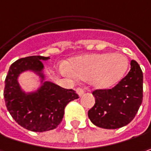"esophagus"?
<instances>
[{
    "instance_id": "obj_1",
    "label": "esophagus",
    "mask_w": 151,
    "mask_h": 151,
    "mask_svg": "<svg viewBox=\"0 0 151 151\" xmlns=\"http://www.w3.org/2000/svg\"><path fill=\"white\" fill-rule=\"evenodd\" d=\"M76 92H77V94L79 95V96H82V95L84 94V89L78 87V88H76Z\"/></svg>"
}]
</instances>
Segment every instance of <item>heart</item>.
Segmentation results:
<instances>
[{"mask_svg": "<svg viewBox=\"0 0 151 151\" xmlns=\"http://www.w3.org/2000/svg\"><path fill=\"white\" fill-rule=\"evenodd\" d=\"M128 59L118 53H99L80 56L71 63L73 75L83 80H91L97 88H109L116 85L125 75Z\"/></svg>", "mask_w": 151, "mask_h": 151, "instance_id": "obj_1", "label": "heart"}]
</instances>
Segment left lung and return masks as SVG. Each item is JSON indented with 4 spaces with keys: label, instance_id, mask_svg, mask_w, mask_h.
<instances>
[{
    "label": "left lung",
    "instance_id": "left-lung-1",
    "mask_svg": "<svg viewBox=\"0 0 151 151\" xmlns=\"http://www.w3.org/2000/svg\"><path fill=\"white\" fill-rule=\"evenodd\" d=\"M128 73L111 88L95 89V106L88 111L95 126L116 129L134 118L143 101V73L136 61H131Z\"/></svg>",
    "mask_w": 151,
    "mask_h": 151
}]
</instances>
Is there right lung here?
<instances>
[{"mask_svg":"<svg viewBox=\"0 0 151 151\" xmlns=\"http://www.w3.org/2000/svg\"><path fill=\"white\" fill-rule=\"evenodd\" d=\"M49 57L31 56L21 58L11 65L5 79L4 99L6 106L12 118L23 128L33 132L52 130L61 123L64 109L69 102L76 100L78 95L73 89H67L50 82H45L35 93L26 95L22 91L18 75L26 70L40 73L41 61Z\"/></svg>","mask_w":151,"mask_h":151,"instance_id":"obj_1","label":"right lung"}]
</instances>
